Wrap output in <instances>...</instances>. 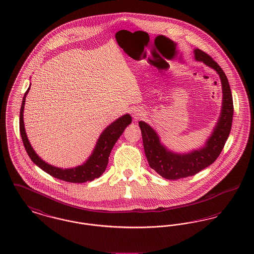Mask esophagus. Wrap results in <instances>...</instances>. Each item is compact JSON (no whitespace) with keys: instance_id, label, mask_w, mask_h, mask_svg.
I'll return each mask as SVG.
<instances>
[{"instance_id":"1","label":"esophagus","mask_w":254,"mask_h":254,"mask_svg":"<svg viewBox=\"0 0 254 254\" xmlns=\"http://www.w3.org/2000/svg\"><path fill=\"white\" fill-rule=\"evenodd\" d=\"M131 115H132L133 119L135 121H137V120H139L140 118H142L144 116V112H143L142 109H134L131 110Z\"/></svg>"}]
</instances>
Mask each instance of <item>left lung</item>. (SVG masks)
I'll return each instance as SVG.
<instances>
[{"label":"left lung","mask_w":254,"mask_h":254,"mask_svg":"<svg viewBox=\"0 0 254 254\" xmlns=\"http://www.w3.org/2000/svg\"><path fill=\"white\" fill-rule=\"evenodd\" d=\"M194 59L203 62L215 70L222 85V107L217 122L204 145L188 152H177L162 143L156 130L145 122H139L145 157L149 167L168 180H177L192 176L210 166L220 155L230 135L233 101L228 78L215 61L200 49H193Z\"/></svg>","instance_id":"left-lung-1"}]
</instances>
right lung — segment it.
<instances>
[{
	"label": "right lung",
	"mask_w": 254,
	"mask_h": 254,
	"mask_svg": "<svg viewBox=\"0 0 254 254\" xmlns=\"http://www.w3.org/2000/svg\"><path fill=\"white\" fill-rule=\"evenodd\" d=\"M30 85L31 84L29 85V87L27 88L23 97L22 107L20 111V133L25 150L29 158L40 169L49 173V175L63 181L69 183H85L93 181L94 179L99 178L108 167L109 154L113 146L120 138L126 127L128 125H130L132 121L131 116L128 113H127L108 126L104 129V131L100 134L91 154L82 165L68 169L58 168L47 163L37 154L25 132L24 123V104L26 95L28 94V91L30 89Z\"/></svg>",
	"instance_id": "right-lung-1"
}]
</instances>
